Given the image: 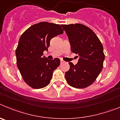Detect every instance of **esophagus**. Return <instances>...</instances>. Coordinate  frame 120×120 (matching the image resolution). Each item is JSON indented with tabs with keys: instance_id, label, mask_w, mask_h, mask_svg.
<instances>
[{
	"instance_id": "esophagus-1",
	"label": "esophagus",
	"mask_w": 120,
	"mask_h": 120,
	"mask_svg": "<svg viewBox=\"0 0 120 120\" xmlns=\"http://www.w3.org/2000/svg\"><path fill=\"white\" fill-rule=\"evenodd\" d=\"M60 62H61V63L64 62V61H63V60H60Z\"/></svg>"
}]
</instances>
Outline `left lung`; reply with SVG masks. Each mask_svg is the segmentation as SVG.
<instances>
[{
    "instance_id": "8db88e82",
    "label": "left lung",
    "mask_w": 120,
    "mask_h": 120,
    "mask_svg": "<svg viewBox=\"0 0 120 120\" xmlns=\"http://www.w3.org/2000/svg\"><path fill=\"white\" fill-rule=\"evenodd\" d=\"M72 52L78 54L77 64L69 62L65 78L70 86L84 88L92 84L103 68L105 54L102 43L91 29L81 24H63Z\"/></svg>"
}]
</instances>
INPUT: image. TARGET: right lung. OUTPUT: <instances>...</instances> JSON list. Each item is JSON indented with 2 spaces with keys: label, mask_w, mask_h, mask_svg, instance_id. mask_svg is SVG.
Segmentation results:
<instances>
[{
  "label": "right lung",
  "mask_w": 120,
  "mask_h": 120,
  "mask_svg": "<svg viewBox=\"0 0 120 120\" xmlns=\"http://www.w3.org/2000/svg\"><path fill=\"white\" fill-rule=\"evenodd\" d=\"M63 33L59 24L41 22L32 26L22 34L16 49L17 64L22 79L33 88L49 84L52 73L60 65L59 58L49 60L43 56L52 38Z\"/></svg>",
  "instance_id": "add662e5"
}]
</instances>
